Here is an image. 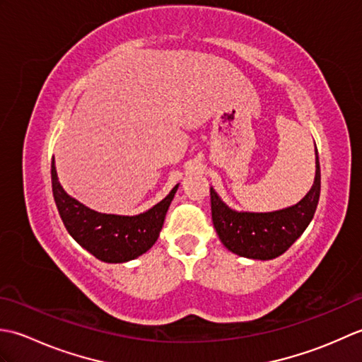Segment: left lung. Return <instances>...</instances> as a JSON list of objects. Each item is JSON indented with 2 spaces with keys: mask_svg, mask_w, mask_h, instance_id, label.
Here are the masks:
<instances>
[{
  "mask_svg": "<svg viewBox=\"0 0 362 362\" xmlns=\"http://www.w3.org/2000/svg\"><path fill=\"white\" fill-rule=\"evenodd\" d=\"M211 218L228 250L253 259H272L286 252L308 227L320 197V165L316 149V179L298 204L272 213H238L210 188Z\"/></svg>",
  "mask_w": 362,
  "mask_h": 362,
  "instance_id": "obj_1",
  "label": "left lung"
}]
</instances>
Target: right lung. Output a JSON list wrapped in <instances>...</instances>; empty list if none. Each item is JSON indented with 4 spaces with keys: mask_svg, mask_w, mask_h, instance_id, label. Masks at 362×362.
I'll use <instances>...</instances> for the list:
<instances>
[{
    "mask_svg": "<svg viewBox=\"0 0 362 362\" xmlns=\"http://www.w3.org/2000/svg\"><path fill=\"white\" fill-rule=\"evenodd\" d=\"M52 196L60 218L76 243L105 263H124L148 252L163 227L168 206L179 185L163 201L138 216H117L87 209L68 196L57 180L54 160L51 163Z\"/></svg>",
    "mask_w": 362,
    "mask_h": 362,
    "instance_id": "1",
    "label": "right lung"
}]
</instances>
